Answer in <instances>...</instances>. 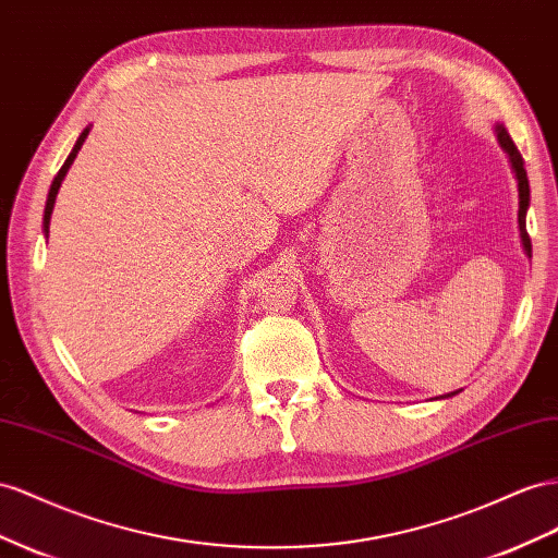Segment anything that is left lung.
<instances>
[{
    "label": "left lung",
    "instance_id": "left-lung-1",
    "mask_svg": "<svg viewBox=\"0 0 558 558\" xmlns=\"http://www.w3.org/2000/svg\"><path fill=\"white\" fill-rule=\"evenodd\" d=\"M495 133H498V143L500 147L507 153L509 161H511V169H514L517 173V180H519V232H521V244H523V251L525 255H533V246H531V236L529 232H525V214H529V204H531V187H529V175H525V167H523V159H521V153L517 149L514 141L509 138V133L505 131L502 124L495 126ZM458 395V391H450V395H444L446 397H453Z\"/></svg>",
    "mask_w": 558,
    "mask_h": 558
}]
</instances>
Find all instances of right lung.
<instances>
[{
    "mask_svg": "<svg viewBox=\"0 0 558 558\" xmlns=\"http://www.w3.org/2000/svg\"><path fill=\"white\" fill-rule=\"evenodd\" d=\"M88 131L92 129H84L82 131V135L77 138V143H74V147H72V153L68 155V159H65V163L63 167H60V171L56 173V178H53V183H51V190H49V197H47V206H44V234L49 236V222H51V214H53V204H56V194H58V190H60V183H63L65 180V173L70 171V167H72V161H74V157H77V153L82 149V145H84V141H86V135H88Z\"/></svg>",
    "mask_w": 558,
    "mask_h": 558,
    "instance_id": "obj_1",
    "label": "right lung"
}]
</instances>
